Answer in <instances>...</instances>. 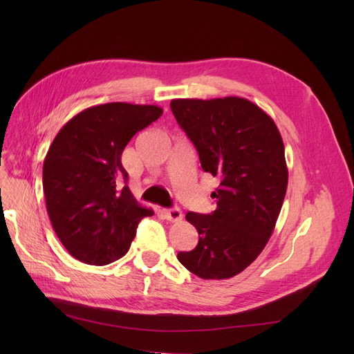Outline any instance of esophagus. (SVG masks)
Instances as JSON below:
<instances>
[{"mask_svg":"<svg viewBox=\"0 0 354 354\" xmlns=\"http://www.w3.org/2000/svg\"><path fill=\"white\" fill-rule=\"evenodd\" d=\"M164 212H165L167 220H169V221H180L181 218H183V212H181L177 207L164 209Z\"/></svg>","mask_w":354,"mask_h":354,"instance_id":"esophagus-1","label":"esophagus"}]
</instances>
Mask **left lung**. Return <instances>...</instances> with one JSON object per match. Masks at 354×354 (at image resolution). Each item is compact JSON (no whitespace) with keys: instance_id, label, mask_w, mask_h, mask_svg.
<instances>
[{"instance_id":"1","label":"left lung","mask_w":354,"mask_h":354,"mask_svg":"<svg viewBox=\"0 0 354 354\" xmlns=\"http://www.w3.org/2000/svg\"><path fill=\"white\" fill-rule=\"evenodd\" d=\"M169 106L202 169L220 181L211 194L216 211L186 214L199 241L177 259L202 279H229L260 255L279 217L288 186L281 133L269 115L242 97L174 99Z\"/></svg>"}]
</instances>
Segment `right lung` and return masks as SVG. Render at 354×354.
<instances>
[{
    "instance_id": "1",
    "label": "right lung",
    "mask_w": 354,
    "mask_h": 354,
    "mask_svg": "<svg viewBox=\"0 0 354 354\" xmlns=\"http://www.w3.org/2000/svg\"><path fill=\"white\" fill-rule=\"evenodd\" d=\"M162 115L153 104L104 103L75 115L53 140L42 167L47 212L75 259L104 266L130 250L143 217L128 189L121 155L133 136Z\"/></svg>"
}]
</instances>
